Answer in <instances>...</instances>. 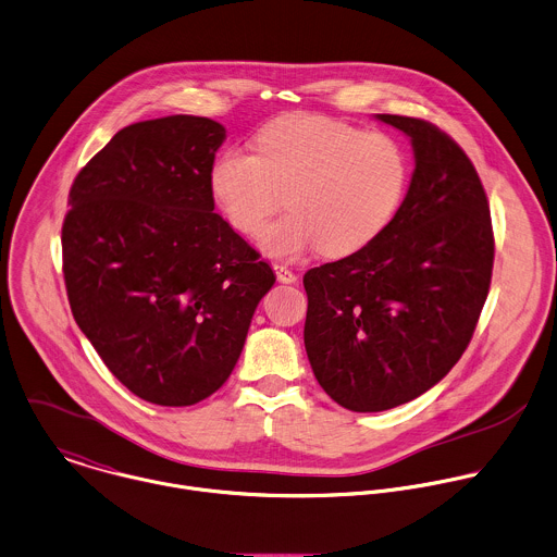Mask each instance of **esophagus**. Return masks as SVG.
<instances>
[{
  "instance_id": "esophagus-1",
  "label": "esophagus",
  "mask_w": 557,
  "mask_h": 557,
  "mask_svg": "<svg viewBox=\"0 0 557 557\" xmlns=\"http://www.w3.org/2000/svg\"><path fill=\"white\" fill-rule=\"evenodd\" d=\"M273 269H275V275H277V280H280L282 284H293V282H297V275H295L286 264H273Z\"/></svg>"
}]
</instances>
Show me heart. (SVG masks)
<instances>
[{
    "instance_id": "heart-1",
    "label": "heart",
    "mask_w": 557,
    "mask_h": 557,
    "mask_svg": "<svg viewBox=\"0 0 557 557\" xmlns=\"http://www.w3.org/2000/svg\"><path fill=\"white\" fill-rule=\"evenodd\" d=\"M408 182L410 160L395 136L321 114L282 116L258 132L256 153L225 149L210 169V190L243 234L258 232L287 195L292 212L258 234L277 258L360 251L391 225Z\"/></svg>"
}]
</instances>
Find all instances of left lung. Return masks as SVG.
Segmentation results:
<instances>
[{
    "instance_id": "obj_1",
    "label": "left lung",
    "mask_w": 557,
    "mask_h": 557,
    "mask_svg": "<svg viewBox=\"0 0 557 557\" xmlns=\"http://www.w3.org/2000/svg\"><path fill=\"white\" fill-rule=\"evenodd\" d=\"M410 136L414 173L391 225L304 275V343L321 388L382 412L438 384L462 358L488 297L495 236L482 180L430 121L377 114Z\"/></svg>"
}]
</instances>
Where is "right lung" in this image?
<instances>
[{
    "label": "right lung",
    "instance_id": "add662e5",
    "mask_svg": "<svg viewBox=\"0 0 557 557\" xmlns=\"http://www.w3.org/2000/svg\"><path fill=\"white\" fill-rule=\"evenodd\" d=\"M225 127L173 114L119 129L75 175L62 273L110 373L156 406H193L236 367L271 267L214 212Z\"/></svg>",
    "mask_w": 557,
    "mask_h": 557
}]
</instances>
